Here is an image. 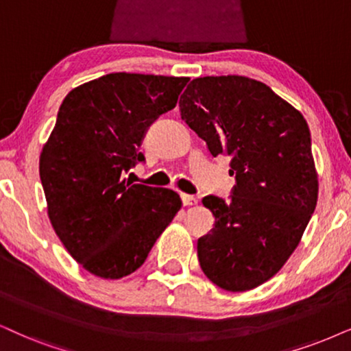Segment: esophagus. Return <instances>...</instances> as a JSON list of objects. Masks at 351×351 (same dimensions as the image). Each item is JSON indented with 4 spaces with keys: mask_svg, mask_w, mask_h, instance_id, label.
Wrapping results in <instances>:
<instances>
[{
    "mask_svg": "<svg viewBox=\"0 0 351 351\" xmlns=\"http://www.w3.org/2000/svg\"><path fill=\"white\" fill-rule=\"evenodd\" d=\"M181 201H183V206H196L197 204V199L194 196H191V194H181Z\"/></svg>",
    "mask_w": 351,
    "mask_h": 351,
    "instance_id": "1",
    "label": "esophagus"
}]
</instances>
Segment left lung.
Instances as JSON below:
<instances>
[{
    "instance_id": "1",
    "label": "left lung",
    "mask_w": 351,
    "mask_h": 351,
    "mask_svg": "<svg viewBox=\"0 0 351 351\" xmlns=\"http://www.w3.org/2000/svg\"><path fill=\"white\" fill-rule=\"evenodd\" d=\"M180 112L212 157L232 158L237 180L230 201L202 199L215 225L197 239L199 264L223 290H252L283 267L316 208L308 123L269 86L245 76L193 79Z\"/></svg>"
}]
</instances>
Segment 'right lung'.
I'll return each mask as SVG.
<instances>
[{
  "mask_svg": "<svg viewBox=\"0 0 351 351\" xmlns=\"http://www.w3.org/2000/svg\"><path fill=\"white\" fill-rule=\"evenodd\" d=\"M189 77L112 73L69 92L40 155L58 238L84 269L121 278L141 267L181 208L175 191L131 184L149 126L175 108Z\"/></svg>",
  "mask_w": 351,
  "mask_h": 351,
  "instance_id": "right-lung-1",
  "label": "right lung"
}]
</instances>
